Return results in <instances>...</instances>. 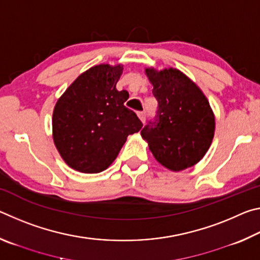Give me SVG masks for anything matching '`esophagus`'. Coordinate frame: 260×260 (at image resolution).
Returning a JSON list of instances; mask_svg holds the SVG:
<instances>
[{
  "instance_id": "esophagus-1",
  "label": "esophagus",
  "mask_w": 260,
  "mask_h": 260,
  "mask_svg": "<svg viewBox=\"0 0 260 260\" xmlns=\"http://www.w3.org/2000/svg\"><path fill=\"white\" fill-rule=\"evenodd\" d=\"M138 117H139V119L144 124V121H146V112H144V111L138 112Z\"/></svg>"
}]
</instances>
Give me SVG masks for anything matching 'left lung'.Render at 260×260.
I'll return each mask as SVG.
<instances>
[{
	"mask_svg": "<svg viewBox=\"0 0 260 260\" xmlns=\"http://www.w3.org/2000/svg\"><path fill=\"white\" fill-rule=\"evenodd\" d=\"M158 101V119L141 131L156 160L179 172L196 165L212 143L215 119L201 88L178 69L144 70Z\"/></svg>",
	"mask_w": 260,
	"mask_h": 260,
	"instance_id": "8db88e82",
	"label": "left lung"
}]
</instances>
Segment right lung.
<instances>
[{"label": "right lung", "mask_w": 260, "mask_h": 260, "mask_svg": "<svg viewBox=\"0 0 260 260\" xmlns=\"http://www.w3.org/2000/svg\"><path fill=\"white\" fill-rule=\"evenodd\" d=\"M121 64H100L81 73L57 100L52 139L63 160L81 173H100L116 159L127 136L142 128L117 90Z\"/></svg>", "instance_id": "add662e5"}]
</instances>
